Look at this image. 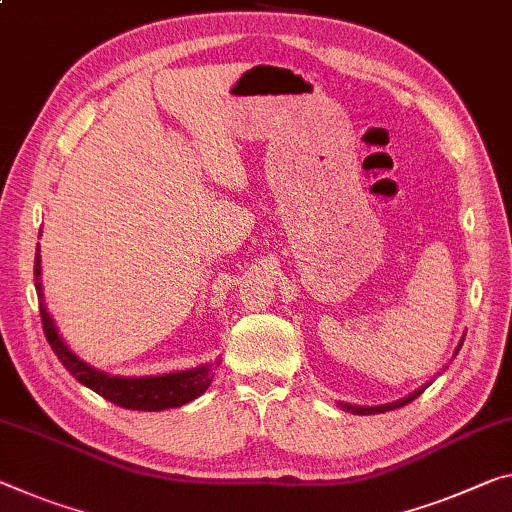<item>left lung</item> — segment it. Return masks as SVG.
<instances>
[{
	"label": "left lung",
	"instance_id": "8db88e82",
	"mask_svg": "<svg viewBox=\"0 0 512 512\" xmlns=\"http://www.w3.org/2000/svg\"><path fill=\"white\" fill-rule=\"evenodd\" d=\"M462 342H465V335L460 337V342H458V346H456V351H453V355H458ZM444 369H446V367H444ZM428 385H431V383H426L424 387L415 389V392L408 394V396H403V399H399V401H392V403H385V405H353V403H344V401H339L337 405H339V408H342V410H346V412H353V415H380V412H389V410L403 408L405 403L415 401L417 396H419L421 392H424V389H426Z\"/></svg>",
	"mask_w": 512,
	"mask_h": 512
}]
</instances>
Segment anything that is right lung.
<instances>
[{"mask_svg": "<svg viewBox=\"0 0 512 512\" xmlns=\"http://www.w3.org/2000/svg\"><path fill=\"white\" fill-rule=\"evenodd\" d=\"M43 266H40V246L36 248V291L40 303V316H43V330L47 342H50L56 358L61 360L72 376H75L81 385L93 389L95 394L104 396V399L120 405L127 410H145V412H161L168 408H182L184 403L198 399L200 394L207 392V387L214 380V369L221 364L216 360L214 364H200V367L184 369V371H170L159 373V376H111L107 371H100L91 367V364L79 358L70 346L63 342L59 335V328L52 319V314L45 307V294H43V280H40Z\"/></svg>", "mask_w": 512, "mask_h": 512, "instance_id": "right-lung-1", "label": "right lung"}]
</instances>
